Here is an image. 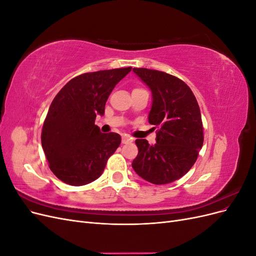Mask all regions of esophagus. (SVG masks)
I'll return each mask as SVG.
<instances>
[{"label":"esophagus","mask_w":256,"mask_h":256,"mask_svg":"<svg viewBox=\"0 0 256 256\" xmlns=\"http://www.w3.org/2000/svg\"><path fill=\"white\" fill-rule=\"evenodd\" d=\"M130 142H132V138H131L130 136H128L127 134H124V136H122V144H128V143H130Z\"/></svg>","instance_id":"1"}]
</instances>
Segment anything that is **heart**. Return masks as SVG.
I'll return each mask as SVG.
<instances>
[{"label":"heart","mask_w":256,"mask_h":256,"mask_svg":"<svg viewBox=\"0 0 256 256\" xmlns=\"http://www.w3.org/2000/svg\"><path fill=\"white\" fill-rule=\"evenodd\" d=\"M136 90H138V88H136Z\"/></svg>","instance_id":"obj_1"}]
</instances>
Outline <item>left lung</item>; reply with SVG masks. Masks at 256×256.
<instances>
[{"label":"left lung","instance_id":"left-lung-1","mask_svg":"<svg viewBox=\"0 0 256 256\" xmlns=\"http://www.w3.org/2000/svg\"><path fill=\"white\" fill-rule=\"evenodd\" d=\"M134 72L152 90L148 122L158 130L154 145L136 138L138 152L132 168L152 184H170L189 171L203 146L200 106L190 88L177 76L147 68H134Z\"/></svg>","mask_w":256,"mask_h":256}]
</instances>
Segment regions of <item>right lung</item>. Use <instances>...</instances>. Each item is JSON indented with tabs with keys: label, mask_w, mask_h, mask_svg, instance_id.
Here are the masks:
<instances>
[{
	"label": "right lung",
	"mask_w": 256,
	"mask_h": 256,
	"mask_svg": "<svg viewBox=\"0 0 256 256\" xmlns=\"http://www.w3.org/2000/svg\"><path fill=\"white\" fill-rule=\"evenodd\" d=\"M131 67L80 74L54 97L44 122L42 145L52 173L72 186H84L102 174L120 144V136L95 125L108 97Z\"/></svg>",
	"instance_id": "add662e5"
}]
</instances>
